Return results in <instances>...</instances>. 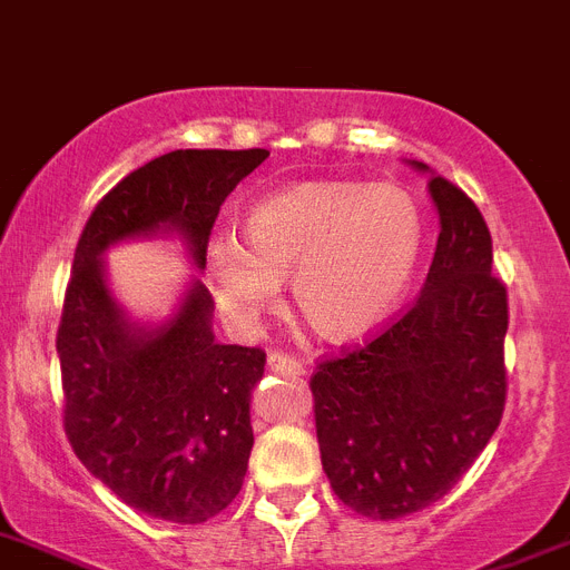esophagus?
Listing matches in <instances>:
<instances>
[{"instance_id":"1","label":"esophagus","mask_w":570,"mask_h":570,"mask_svg":"<svg viewBox=\"0 0 570 570\" xmlns=\"http://www.w3.org/2000/svg\"><path fill=\"white\" fill-rule=\"evenodd\" d=\"M267 368L271 372H282V374H305V366L296 357L285 352H271L267 354Z\"/></svg>"}]
</instances>
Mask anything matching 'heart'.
<instances>
[{"mask_svg": "<svg viewBox=\"0 0 570 570\" xmlns=\"http://www.w3.org/2000/svg\"><path fill=\"white\" fill-rule=\"evenodd\" d=\"M247 247L216 236L204 274L218 311L242 332L274 311L282 279L305 323L325 340L372 334L397 308L421 256L424 222L395 184L308 181L256 202L245 216Z\"/></svg>", "mask_w": 570, "mask_h": 570, "instance_id": "heart-1", "label": "heart"}]
</instances>
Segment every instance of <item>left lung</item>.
<instances>
[{"mask_svg": "<svg viewBox=\"0 0 570 570\" xmlns=\"http://www.w3.org/2000/svg\"><path fill=\"white\" fill-rule=\"evenodd\" d=\"M430 193L441 233L421 296L311 374L323 470L340 502L368 519L410 517L450 493L508 401V288L488 222L444 175Z\"/></svg>", "mask_w": 570, "mask_h": 570, "instance_id": "8db88e82", "label": "left lung"}]
</instances>
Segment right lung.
Masks as SVG:
<instances>
[{
	"label": "right lung",
	"mask_w": 570,
	"mask_h": 570,
	"mask_svg": "<svg viewBox=\"0 0 570 570\" xmlns=\"http://www.w3.org/2000/svg\"><path fill=\"white\" fill-rule=\"evenodd\" d=\"M265 158L267 149L160 155L97 202L77 242L57 328L62 426L86 470L155 519L202 524L238 495L265 352L216 343L213 296L198 279L169 323L132 325L100 256L120 238L175 230L204 267L222 204Z\"/></svg>",
	"instance_id": "right-lung-1"
}]
</instances>
